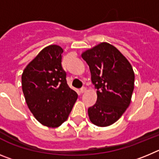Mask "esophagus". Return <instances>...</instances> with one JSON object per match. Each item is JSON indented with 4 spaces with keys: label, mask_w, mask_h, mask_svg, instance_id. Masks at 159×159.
Returning <instances> with one entry per match:
<instances>
[{
    "label": "esophagus",
    "mask_w": 159,
    "mask_h": 159,
    "mask_svg": "<svg viewBox=\"0 0 159 159\" xmlns=\"http://www.w3.org/2000/svg\"><path fill=\"white\" fill-rule=\"evenodd\" d=\"M85 91H86V88H85V87H82V88L80 89V92H81V93H85Z\"/></svg>",
    "instance_id": "esophagus-1"
}]
</instances>
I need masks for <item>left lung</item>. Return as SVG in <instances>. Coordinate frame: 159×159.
<instances>
[{
	"instance_id": "obj_1",
	"label": "left lung",
	"mask_w": 159,
	"mask_h": 159,
	"mask_svg": "<svg viewBox=\"0 0 159 159\" xmlns=\"http://www.w3.org/2000/svg\"><path fill=\"white\" fill-rule=\"evenodd\" d=\"M89 67L97 100L88 109L90 121L99 127L116 122L131 103L135 74L128 59L118 49L101 43L82 53Z\"/></svg>"
}]
</instances>
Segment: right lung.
Instances as JSON below:
<instances>
[{
	"label": "right lung",
	"instance_id": "right-lung-1",
	"mask_svg": "<svg viewBox=\"0 0 159 159\" xmlns=\"http://www.w3.org/2000/svg\"><path fill=\"white\" fill-rule=\"evenodd\" d=\"M62 53L58 45L45 48L27 66L21 78L28 108L39 122L50 128L66 120L78 99L77 93L67 85Z\"/></svg>",
	"mask_w": 159,
	"mask_h": 159
}]
</instances>
